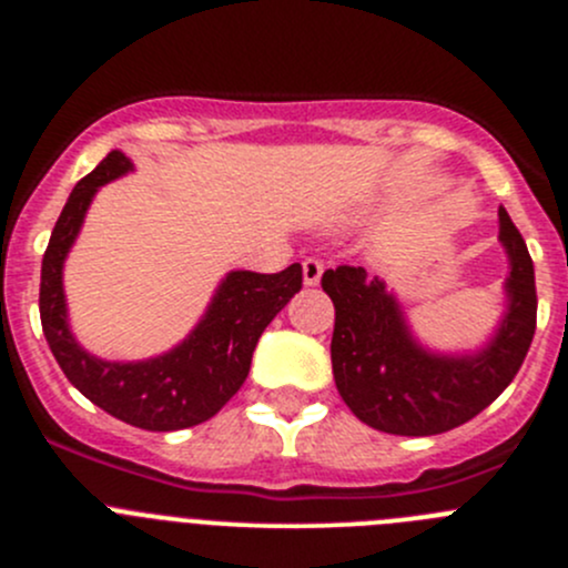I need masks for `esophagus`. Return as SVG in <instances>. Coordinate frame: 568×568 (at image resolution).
Here are the masks:
<instances>
[{"mask_svg": "<svg viewBox=\"0 0 568 568\" xmlns=\"http://www.w3.org/2000/svg\"><path fill=\"white\" fill-rule=\"evenodd\" d=\"M321 274H324V261H318V257H305V261H302V277H305V285H318Z\"/></svg>", "mask_w": 568, "mask_h": 568, "instance_id": "34e87169", "label": "esophagus"}]
</instances>
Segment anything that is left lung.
Segmentation results:
<instances>
[{"instance_id":"left-lung-1","label":"left lung","mask_w":568,"mask_h":568,"mask_svg":"<svg viewBox=\"0 0 568 568\" xmlns=\"http://www.w3.org/2000/svg\"><path fill=\"white\" fill-rule=\"evenodd\" d=\"M500 242L511 272L508 311L495 337L475 354H434L412 337L400 305L363 266L326 268L321 288L335 305L332 374L348 409L371 428L432 437L473 420L523 368L536 332V274L523 233L508 211Z\"/></svg>"}]
</instances>
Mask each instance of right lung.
<instances>
[{"mask_svg":"<svg viewBox=\"0 0 568 568\" xmlns=\"http://www.w3.org/2000/svg\"><path fill=\"white\" fill-rule=\"evenodd\" d=\"M129 170L131 159L112 151L73 186L40 268V324L62 374L84 398L129 426L178 432L214 417L239 393L250 374L257 337L302 288V266L291 263L277 274L231 272L200 324L168 354L142 363L93 357L79 346L68 326L62 263L77 242L95 192Z\"/></svg>","mask_w":568,"mask_h":568,"instance_id":"add662e5","label":"right lung"}]
</instances>
